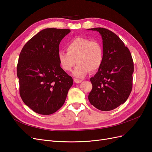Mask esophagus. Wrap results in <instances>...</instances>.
Masks as SVG:
<instances>
[{
  "label": "esophagus",
  "instance_id": "obj_1",
  "mask_svg": "<svg viewBox=\"0 0 152 152\" xmlns=\"http://www.w3.org/2000/svg\"><path fill=\"white\" fill-rule=\"evenodd\" d=\"M73 80H74L75 83H77V84H79V83H80V82H82V80L78 79H73Z\"/></svg>",
  "mask_w": 152,
  "mask_h": 152
}]
</instances>
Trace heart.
Here are the masks:
<instances>
[{
	"instance_id": "heart-1",
	"label": "heart",
	"mask_w": 152,
	"mask_h": 152,
	"mask_svg": "<svg viewBox=\"0 0 152 152\" xmlns=\"http://www.w3.org/2000/svg\"><path fill=\"white\" fill-rule=\"evenodd\" d=\"M66 51L61 50L58 53V59L63 70L70 72L78 65L73 71L77 77L86 75L89 71L96 72L103 61V49L101 44L96 40L85 37H76L66 45Z\"/></svg>"
}]
</instances>
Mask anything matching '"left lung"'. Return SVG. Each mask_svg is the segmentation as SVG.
Listing matches in <instances>:
<instances>
[{
    "mask_svg": "<svg viewBox=\"0 0 152 152\" xmlns=\"http://www.w3.org/2000/svg\"><path fill=\"white\" fill-rule=\"evenodd\" d=\"M97 31L103 39V61L90 80L93 88L90 103L102 111H110L126 102L132 87L134 63L129 49L113 32L104 28Z\"/></svg>",
    "mask_w": 152,
    "mask_h": 152,
    "instance_id": "obj_1",
    "label": "left lung"
}]
</instances>
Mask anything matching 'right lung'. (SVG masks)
<instances>
[{"label":"right lung","mask_w":152,"mask_h":152,"mask_svg":"<svg viewBox=\"0 0 152 152\" xmlns=\"http://www.w3.org/2000/svg\"><path fill=\"white\" fill-rule=\"evenodd\" d=\"M69 29L45 28L23 48L17 65L20 94L35 112L50 115L60 108L73 85L72 77L61 68L58 59L61 40Z\"/></svg>","instance_id":"1"}]
</instances>
